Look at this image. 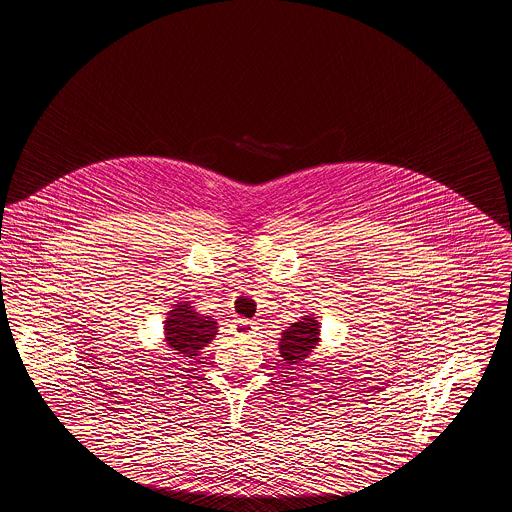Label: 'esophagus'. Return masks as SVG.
<instances>
[{
	"instance_id": "1",
	"label": "esophagus",
	"mask_w": 512,
	"mask_h": 512,
	"mask_svg": "<svg viewBox=\"0 0 512 512\" xmlns=\"http://www.w3.org/2000/svg\"><path fill=\"white\" fill-rule=\"evenodd\" d=\"M234 328H236V334H238V336H251V334L255 332L253 322L247 320V318H238L236 324H234Z\"/></svg>"
}]
</instances>
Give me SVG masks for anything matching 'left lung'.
I'll use <instances>...</instances> for the list:
<instances>
[{"mask_svg":"<svg viewBox=\"0 0 512 512\" xmlns=\"http://www.w3.org/2000/svg\"><path fill=\"white\" fill-rule=\"evenodd\" d=\"M318 328L320 326L315 318L305 317L284 330L280 340V353L288 365H301L307 355L317 347L320 340Z\"/></svg>","mask_w":512,"mask_h":512,"instance_id":"left-lung-1","label":"left lung"}]
</instances>
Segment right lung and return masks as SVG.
Masks as SVG:
<instances>
[{"label":"right lung","instance_id":"obj_1","mask_svg":"<svg viewBox=\"0 0 512 512\" xmlns=\"http://www.w3.org/2000/svg\"><path fill=\"white\" fill-rule=\"evenodd\" d=\"M215 336L217 322L195 313L190 303H178L165 320V341L174 355L184 359H194Z\"/></svg>","mask_w":512,"mask_h":512}]
</instances>
